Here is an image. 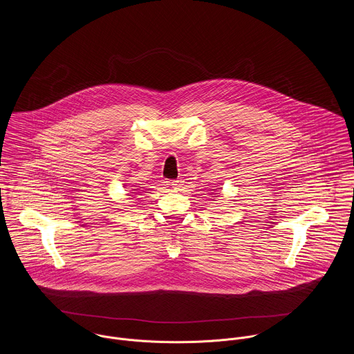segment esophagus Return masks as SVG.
<instances>
[{"instance_id": "34e87169", "label": "esophagus", "mask_w": 354, "mask_h": 354, "mask_svg": "<svg viewBox=\"0 0 354 354\" xmlns=\"http://www.w3.org/2000/svg\"><path fill=\"white\" fill-rule=\"evenodd\" d=\"M183 183H184L183 178H177V180H173V181L170 183V185H171L174 189H180V188L183 187Z\"/></svg>"}]
</instances>
